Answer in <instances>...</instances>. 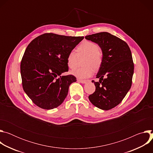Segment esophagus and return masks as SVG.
Returning a JSON list of instances; mask_svg holds the SVG:
<instances>
[{
  "instance_id": "1",
  "label": "esophagus",
  "mask_w": 153,
  "mask_h": 153,
  "mask_svg": "<svg viewBox=\"0 0 153 153\" xmlns=\"http://www.w3.org/2000/svg\"><path fill=\"white\" fill-rule=\"evenodd\" d=\"M77 82H79L81 83H86V80H80V79H78Z\"/></svg>"
}]
</instances>
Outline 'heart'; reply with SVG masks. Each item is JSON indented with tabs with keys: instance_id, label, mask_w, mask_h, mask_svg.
<instances>
[{
	"instance_id": "obj_1",
	"label": "heart",
	"mask_w": 153,
	"mask_h": 153,
	"mask_svg": "<svg viewBox=\"0 0 153 153\" xmlns=\"http://www.w3.org/2000/svg\"><path fill=\"white\" fill-rule=\"evenodd\" d=\"M85 57L83 60V67L77 68L70 71V74L74 76L85 79L91 77L94 70H97L100 67L103 54L99 49V46L94 42L84 41L77 48V53L73 51L69 53L67 58V63L70 68H74L77 65V59Z\"/></svg>"
}]
</instances>
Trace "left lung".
I'll use <instances>...</instances> for the list:
<instances>
[{
  "instance_id": "1",
  "label": "left lung",
  "mask_w": 153,
  "mask_h": 153,
  "mask_svg": "<svg viewBox=\"0 0 153 153\" xmlns=\"http://www.w3.org/2000/svg\"><path fill=\"white\" fill-rule=\"evenodd\" d=\"M101 48L103 60L96 78L95 92L89 96L90 101L103 110L118 105L131 88L134 63L129 47L119 37L107 32L85 36Z\"/></svg>"
}]
</instances>
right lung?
<instances>
[{
  "mask_svg": "<svg viewBox=\"0 0 153 153\" xmlns=\"http://www.w3.org/2000/svg\"><path fill=\"white\" fill-rule=\"evenodd\" d=\"M83 38L46 33L28 45L21 61L20 73L24 91L37 106L51 110L66 98L70 85L76 78L62 74L68 71V54Z\"/></svg>",
  "mask_w": 153,
  "mask_h": 153,
  "instance_id": "1",
  "label": "right lung"
}]
</instances>
